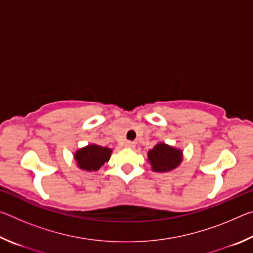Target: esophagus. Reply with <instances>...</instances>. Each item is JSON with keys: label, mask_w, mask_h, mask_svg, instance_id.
Here are the masks:
<instances>
[{"label": "esophagus", "mask_w": 253, "mask_h": 253, "mask_svg": "<svg viewBox=\"0 0 253 253\" xmlns=\"http://www.w3.org/2000/svg\"><path fill=\"white\" fill-rule=\"evenodd\" d=\"M125 147L126 148H135V143L134 142H126Z\"/></svg>", "instance_id": "34e87169"}]
</instances>
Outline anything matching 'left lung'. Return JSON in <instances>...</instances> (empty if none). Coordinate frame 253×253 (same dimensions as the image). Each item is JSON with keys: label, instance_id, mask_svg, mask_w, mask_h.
Wrapping results in <instances>:
<instances>
[{"label": "left lung", "instance_id": "8db88e82", "mask_svg": "<svg viewBox=\"0 0 253 253\" xmlns=\"http://www.w3.org/2000/svg\"><path fill=\"white\" fill-rule=\"evenodd\" d=\"M183 161V151L175 148L166 143H157L147 153V162L151 164L152 170L157 173H166L181 165Z\"/></svg>", "mask_w": 253, "mask_h": 253}]
</instances>
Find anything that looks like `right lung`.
<instances>
[{
	"label": "right lung",
	"instance_id": "right-lung-1",
	"mask_svg": "<svg viewBox=\"0 0 253 253\" xmlns=\"http://www.w3.org/2000/svg\"><path fill=\"white\" fill-rule=\"evenodd\" d=\"M111 153H113L111 148L97 144H88L87 146L76 151L74 158L80 169L87 170V172H96L100 169L106 162L109 161Z\"/></svg>",
	"mask_w": 253,
	"mask_h": 253
}]
</instances>
